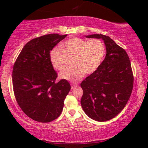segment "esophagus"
<instances>
[{
	"mask_svg": "<svg viewBox=\"0 0 148 148\" xmlns=\"http://www.w3.org/2000/svg\"><path fill=\"white\" fill-rule=\"evenodd\" d=\"M77 84H72L71 85V89H74L75 88V87H77Z\"/></svg>",
	"mask_w": 148,
	"mask_h": 148,
	"instance_id": "obj_1",
	"label": "esophagus"
}]
</instances>
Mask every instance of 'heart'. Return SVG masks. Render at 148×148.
<instances>
[{
	"label": "heart",
	"instance_id": "1",
	"mask_svg": "<svg viewBox=\"0 0 148 148\" xmlns=\"http://www.w3.org/2000/svg\"><path fill=\"white\" fill-rule=\"evenodd\" d=\"M106 48L98 39L87 41L79 38H71L62 44V49L54 48L50 50L49 60L52 67L60 70L64 66V57L72 56L71 67L65 68L59 74L62 79L78 82L84 74L90 75L98 69L104 57Z\"/></svg>",
	"mask_w": 148,
	"mask_h": 148
}]
</instances>
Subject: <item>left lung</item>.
Instances as JSON below:
<instances>
[{
	"label": "left lung",
	"mask_w": 148,
	"mask_h": 148,
	"mask_svg": "<svg viewBox=\"0 0 148 148\" xmlns=\"http://www.w3.org/2000/svg\"><path fill=\"white\" fill-rule=\"evenodd\" d=\"M86 37L102 39L106 54L98 69L81 84V104L90 118L104 122L120 113L130 98L133 86L131 62L126 51L109 36L100 34Z\"/></svg>",
	"instance_id": "1"
}]
</instances>
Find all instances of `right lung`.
I'll use <instances>...</instances> for the list:
<instances>
[{
  "mask_svg": "<svg viewBox=\"0 0 148 148\" xmlns=\"http://www.w3.org/2000/svg\"><path fill=\"white\" fill-rule=\"evenodd\" d=\"M66 36L47 34L30 40L14 64L12 77L16 100L23 112L38 122L57 119L71 90L65 79L55 82L57 73L49 60L50 50Z\"/></svg>",
  "mask_w": 148,
  "mask_h": 148,
  "instance_id": "right-lung-1",
  "label": "right lung"
}]
</instances>
